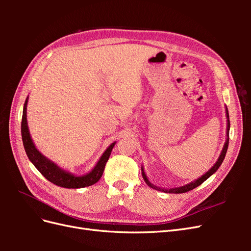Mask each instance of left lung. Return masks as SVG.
<instances>
[{
    "mask_svg": "<svg viewBox=\"0 0 251 251\" xmlns=\"http://www.w3.org/2000/svg\"><path fill=\"white\" fill-rule=\"evenodd\" d=\"M226 117H227V128H226V136H227V138H226V141H225V143H224V147H223V150H222V151H221V155H220V157H219V159H218V161L214 164V166H212V168H211L208 172L205 173V174L203 175V176H201L200 178H198L197 180L191 182V183H188V184H186V185H184V186L177 187V188H172V189H163V188H159V187H157V186L151 184V182L149 181V179H148V177H147V175L144 174L143 168H141L142 177H143L144 181L147 182V184H148L150 187H153V188L157 189V191H161V192H164V193H171V194H182V193H186V192L192 191V189L196 188L197 186L201 185L205 180H207V179L211 176L212 174H215V173L218 171V169L220 168V165L222 164V162H223V160H224L225 155H226V151H227V149H228L230 123H229V114H228V110H227V108H226Z\"/></svg>",
    "mask_w": 251,
    "mask_h": 251,
    "instance_id": "1",
    "label": "left lung"
}]
</instances>
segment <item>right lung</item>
Instances as JSON below:
<instances>
[{
	"label": "right lung",
	"mask_w": 251,
	"mask_h": 251,
	"mask_svg": "<svg viewBox=\"0 0 251 251\" xmlns=\"http://www.w3.org/2000/svg\"><path fill=\"white\" fill-rule=\"evenodd\" d=\"M27 102L28 97L26 98V101L24 103V109H23V117H22V139L23 144L26 151V154L29 158V160L33 163V165L37 169L43 176L52 182L53 184L58 185L60 187L65 188H81L95 184L96 182L100 180L102 176V173L104 171L105 163L108 162L111 151L115 146L116 142H113L111 146L104 151V153L100 157V160L94 166V169L90 173L82 175V176H75V175L66 172L63 169L58 168V166L49 160L48 158L45 157L42 153H40L34 146V143L31 139V136L29 133L28 124H27Z\"/></svg>",
	"instance_id": "add662e5"
}]
</instances>
